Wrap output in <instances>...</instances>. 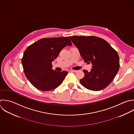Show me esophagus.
<instances>
[{
	"label": "esophagus",
	"mask_w": 134,
	"mask_h": 134,
	"mask_svg": "<svg viewBox=\"0 0 134 134\" xmlns=\"http://www.w3.org/2000/svg\"><path fill=\"white\" fill-rule=\"evenodd\" d=\"M70 72H77L76 70H70Z\"/></svg>",
	"instance_id": "esophagus-1"
}]
</instances>
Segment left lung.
Here are the masks:
<instances>
[{
  "label": "left lung",
  "instance_id": "obj_1",
  "mask_svg": "<svg viewBox=\"0 0 134 134\" xmlns=\"http://www.w3.org/2000/svg\"><path fill=\"white\" fill-rule=\"evenodd\" d=\"M70 39L77 48L84 62L92 64L90 72L84 70L81 84L85 88L100 91L114 80L119 68V56L105 40L95 36H71Z\"/></svg>",
  "mask_w": 134,
  "mask_h": 134
}]
</instances>
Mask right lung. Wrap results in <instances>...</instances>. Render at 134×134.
Masks as SVG:
<instances>
[{
	"mask_svg": "<svg viewBox=\"0 0 134 134\" xmlns=\"http://www.w3.org/2000/svg\"><path fill=\"white\" fill-rule=\"evenodd\" d=\"M72 42L67 37L43 38L29 46L21 60L26 76L36 88L49 91L58 87L68 74L52 69V62Z\"/></svg>",
	"mask_w": 134,
	"mask_h": 134,
	"instance_id": "obj_1",
	"label": "right lung"
}]
</instances>
